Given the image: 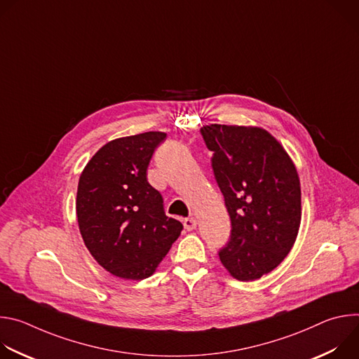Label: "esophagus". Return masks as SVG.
Here are the masks:
<instances>
[{"label":"esophagus","mask_w":359,"mask_h":359,"mask_svg":"<svg viewBox=\"0 0 359 359\" xmlns=\"http://www.w3.org/2000/svg\"><path fill=\"white\" fill-rule=\"evenodd\" d=\"M183 226H184V229H186L187 231H191V230L196 229L197 222H196V219H193V217H187V219L183 220Z\"/></svg>","instance_id":"1"}]
</instances>
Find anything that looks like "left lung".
<instances>
[{"label": "left lung", "mask_w": 359, "mask_h": 359, "mask_svg": "<svg viewBox=\"0 0 359 359\" xmlns=\"http://www.w3.org/2000/svg\"><path fill=\"white\" fill-rule=\"evenodd\" d=\"M231 222L222 264L240 281L273 271L290 252L301 223V189L284 147L264 129H200Z\"/></svg>", "instance_id": "obj_1"}]
</instances>
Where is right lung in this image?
I'll list each match as a JSON object with an SVG mask.
<instances>
[{"label": "right lung", "instance_id": "add662e5", "mask_svg": "<svg viewBox=\"0 0 359 359\" xmlns=\"http://www.w3.org/2000/svg\"><path fill=\"white\" fill-rule=\"evenodd\" d=\"M163 132L121 137L102 146L78 184L79 231L93 259L116 277L143 280L155 273L183 224L166 216L162 194L146 172Z\"/></svg>", "mask_w": 359, "mask_h": 359}]
</instances>
